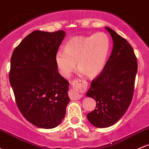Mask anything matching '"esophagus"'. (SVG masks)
Wrapping results in <instances>:
<instances>
[{
    "label": "esophagus",
    "mask_w": 149,
    "mask_h": 149,
    "mask_svg": "<svg viewBox=\"0 0 149 149\" xmlns=\"http://www.w3.org/2000/svg\"><path fill=\"white\" fill-rule=\"evenodd\" d=\"M72 90L70 92V97L72 100H78L82 98V95L79 93L84 91L87 88V82L83 80L76 79L72 81Z\"/></svg>",
    "instance_id": "34e87169"
}]
</instances>
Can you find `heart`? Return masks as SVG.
Here are the masks:
<instances>
[{
	"label": "heart",
	"mask_w": 149,
	"mask_h": 149,
	"mask_svg": "<svg viewBox=\"0 0 149 149\" xmlns=\"http://www.w3.org/2000/svg\"><path fill=\"white\" fill-rule=\"evenodd\" d=\"M110 48V39L103 32L89 36L73 37L65 44V51L56 53V66L62 76L68 78L76 69V63L81 73L95 78L106 67Z\"/></svg>",
	"instance_id": "b5f03b06"
}]
</instances>
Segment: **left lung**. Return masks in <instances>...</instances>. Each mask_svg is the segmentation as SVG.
<instances>
[{"mask_svg":"<svg viewBox=\"0 0 149 149\" xmlns=\"http://www.w3.org/2000/svg\"><path fill=\"white\" fill-rule=\"evenodd\" d=\"M106 29L113 42L112 53L86 93L96 101L95 109L87 114V118L97 128L109 127L124 115L133 98L138 69L132 46L113 30Z\"/></svg>","mask_w":149,"mask_h":149,"instance_id":"8db88e82","label":"left lung"}]
</instances>
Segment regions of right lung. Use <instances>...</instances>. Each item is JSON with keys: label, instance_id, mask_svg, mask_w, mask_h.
Returning a JSON list of instances; mask_svg holds the SVG:
<instances>
[{"label": "right lung", "instance_id": "1", "mask_svg": "<svg viewBox=\"0 0 149 149\" xmlns=\"http://www.w3.org/2000/svg\"><path fill=\"white\" fill-rule=\"evenodd\" d=\"M63 31H34L14 49L9 81L18 109L38 128H54L61 123L70 98L69 82L58 71L56 55Z\"/></svg>", "mask_w": 149, "mask_h": 149}]
</instances>
